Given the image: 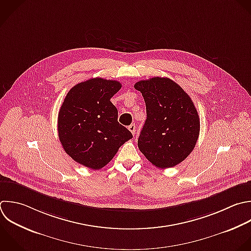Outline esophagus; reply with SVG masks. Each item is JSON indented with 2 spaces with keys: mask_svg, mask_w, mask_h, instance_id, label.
<instances>
[{
  "mask_svg": "<svg viewBox=\"0 0 251 251\" xmlns=\"http://www.w3.org/2000/svg\"><path fill=\"white\" fill-rule=\"evenodd\" d=\"M128 129H129V131H130L133 135L135 134V130H136V129H135V125H133V124L130 125V126H128Z\"/></svg>",
  "mask_w": 251,
  "mask_h": 251,
  "instance_id": "1",
  "label": "esophagus"
}]
</instances>
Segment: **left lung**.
Returning a JSON list of instances; mask_svg holds the SVG:
<instances>
[{"instance_id":"left-lung-1","label":"left lung","mask_w":251,"mask_h":251,"mask_svg":"<svg viewBox=\"0 0 251 251\" xmlns=\"http://www.w3.org/2000/svg\"><path fill=\"white\" fill-rule=\"evenodd\" d=\"M147 119L137 145L155 167L167 169L181 163L193 150L200 130L196 108L185 91L168 77L140 80Z\"/></svg>"}]
</instances>
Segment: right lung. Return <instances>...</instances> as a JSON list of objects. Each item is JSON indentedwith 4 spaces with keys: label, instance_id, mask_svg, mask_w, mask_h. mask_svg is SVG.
I'll use <instances>...</instances> for the list:
<instances>
[{
    "label": "right lung",
    "instance_id": "right-lung-1",
    "mask_svg": "<svg viewBox=\"0 0 251 251\" xmlns=\"http://www.w3.org/2000/svg\"><path fill=\"white\" fill-rule=\"evenodd\" d=\"M122 88L117 80L91 78L75 85L58 116L59 138L66 153L92 170L106 166L119 148L132 138L119 124L111 98Z\"/></svg>",
    "mask_w": 251,
    "mask_h": 251
}]
</instances>
